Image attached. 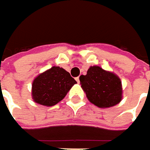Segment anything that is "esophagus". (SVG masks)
I'll return each mask as SVG.
<instances>
[{"mask_svg":"<svg viewBox=\"0 0 150 150\" xmlns=\"http://www.w3.org/2000/svg\"><path fill=\"white\" fill-rule=\"evenodd\" d=\"M75 80H76V81H77L78 83H80V79H79V77H76Z\"/></svg>","mask_w":150,"mask_h":150,"instance_id":"1","label":"esophagus"}]
</instances>
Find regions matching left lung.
Returning a JSON list of instances; mask_svg holds the SVG:
<instances>
[{"mask_svg":"<svg viewBox=\"0 0 150 150\" xmlns=\"http://www.w3.org/2000/svg\"><path fill=\"white\" fill-rule=\"evenodd\" d=\"M80 83L88 99L97 107L109 108L122 100V82L119 77L98 66L90 67L87 75H81Z\"/></svg>","mask_w":150,"mask_h":150,"instance_id":"1","label":"left lung"}]
</instances>
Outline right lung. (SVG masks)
<instances>
[{"label": "right lung", "mask_w": 150, "mask_h": 150, "mask_svg": "<svg viewBox=\"0 0 150 150\" xmlns=\"http://www.w3.org/2000/svg\"><path fill=\"white\" fill-rule=\"evenodd\" d=\"M76 81L60 67H53L38 75L32 85V96L35 103L54 106L62 101Z\"/></svg>", "instance_id": "add662e5"}]
</instances>
